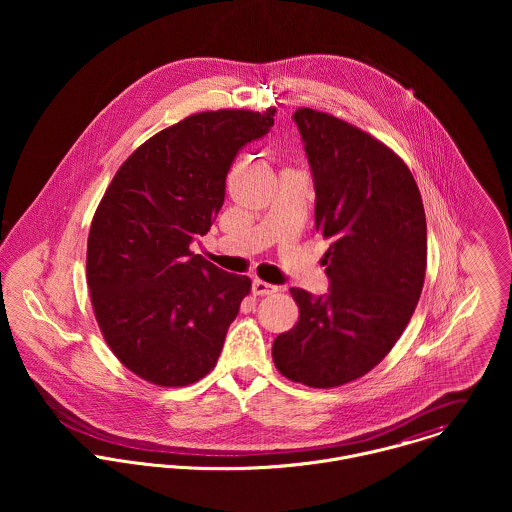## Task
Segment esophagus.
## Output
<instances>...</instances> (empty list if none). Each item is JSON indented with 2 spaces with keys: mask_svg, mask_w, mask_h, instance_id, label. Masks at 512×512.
<instances>
[{
  "mask_svg": "<svg viewBox=\"0 0 512 512\" xmlns=\"http://www.w3.org/2000/svg\"><path fill=\"white\" fill-rule=\"evenodd\" d=\"M276 290L278 288L268 284V282H262V280H254L252 282V292H254V295H270V293H274Z\"/></svg>",
  "mask_w": 512,
  "mask_h": 512,
  "instance_id": "obj_1",
  "label": "esophagus"
}]
</instances>
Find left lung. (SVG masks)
<instances>
[{
    "instance_id": "left-lung-1",
    "label": "left lung",
    "mask_w": 512,
    "mask_h": 512,
    "mask_svg": "<svg viewBox=\"0 0 512 512\" xmlns=\"http://www.w3.org/2000/svg\"><path fill=\"white\" fill-rule=\"evenodd\" d=\"M315 189V230L329 240L325 295L292 288L293 329L276 337V368L331 388L378 365L406 329L424 288L428 228L406 163L363 130L323 112L292 116Z\"/></svg>"
}]
</instances>
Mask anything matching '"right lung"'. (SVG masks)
<instances>
[{
  "label": "right lung",
  "instance_id": "obj_1",
  "mask_svg": "<svg viewBox=\"0 0 512 512\" xmlns=\"http://www.w3.org/2000/svg\"><path fill=\"white\" fill-rule=\"evenodd\" d=\"M274 114L217 110L161 130L124 161L94 213L86 282L96 321L147 382L187 386L217 365L250 280L189 244L217 219L236 153L270 132Z\"/></svg>",
  "mask_w": 512,
  "mask_h": 512
}]
</instances>
